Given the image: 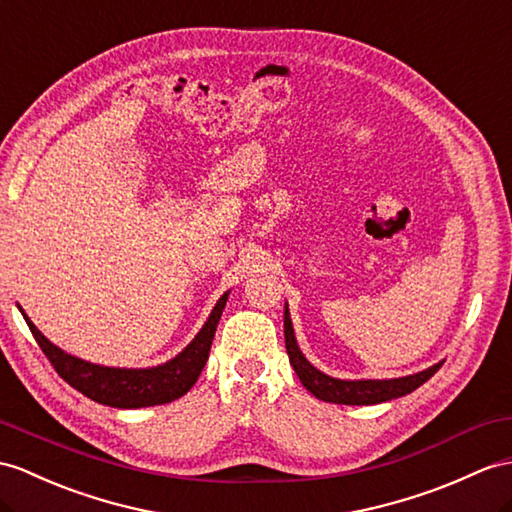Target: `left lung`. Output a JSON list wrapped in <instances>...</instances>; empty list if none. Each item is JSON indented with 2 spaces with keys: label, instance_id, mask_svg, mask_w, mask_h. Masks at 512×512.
Wrapping results in <instances>:
<instances>
[{
  "label": "left lung",
  "instance_id": "obj_1",
  "mask_svg": "<svg viewBox=\"0 0 512 512\" xmlns=\"http://www.w3.org/2000/svg\"><path fill=\"white\" fill-rule=\"evenodd\" d=\"M284 343L286 354H289L291 365L297 373V378L302 380L306 389L313 393L317 400L332 402V404H347V406H369L389 402L393 397H402L413 393L423 382H428L436 371L441 369L443 363H436L426 371H419L415 376L395 378V380H336L321 373L313 365L308 363L304 354L299 352L293 323L289 317V308L284 310Z\"/></svg>",
  "mask_w": 512,
  "mask_h": 512
}]
</instances>
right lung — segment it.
Listing matches in <instances>:
<instances>
[{
    "mask_svg": "<svg viewBox=\"0 0 512 512\" xmlns=\"http://www.w3.org/2000/svg\"><path fill=\"white\" fill-rule=\"evenodd\" d=\"M226 302L228 293L219 299L213 313L204 323V328L199 330L191 345L182 354L169 360V363L152 369H115L86 363V360L65 354L60 347L49 343L23 310L21 315L26 319L43 354L58 371V376L69 382L73 389L91 397L97 404H106L112 408H143L178 400L197 382L208 360L210 345H213V336Z\"/></svg>",
    "mask_w": 512,
    "mask_h": 512,
    "instance_id": "add662e5",
    "label": "right lung"
}]
</instances>
